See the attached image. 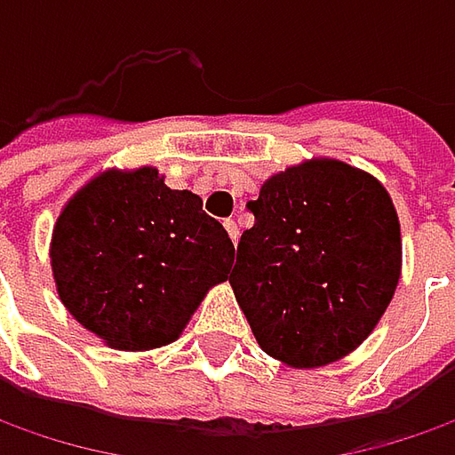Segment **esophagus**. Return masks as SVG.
<instances>
[{
  "label": "esophagus",
  "instance_id": "34e87169",
  "mask_svg": "<svg viewBox=\"0 0 455 455\" xmlns=\"http://www.w3.org/2000/svg\"><path fill=\"white\" fill-rule=\"evenodd\" d=\"M224 227H227L231 242L236 244V242H239V227H236V221H234V219H227V221H224Z\"/></svg>",
  "mask_w": 455,
  "mask_h": 455
}]
</instances>
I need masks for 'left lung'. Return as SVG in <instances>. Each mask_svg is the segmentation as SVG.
Returning a JSON list of instances; mask_svg holds the SVG:
<instances>
[{"label":"left lung","mask_w":455,"mask_h":455,"mask_svg":"<svg viewBox=\"0 0 455 455\" xmlns=\"http://www.w3.org/2000/svg\"><path fill=\"white\" fill-rule=\"evenodd\" d=\"M228 275L257 344L295 369L339 362L379 323L403 267L385 186L341 160H306L249 201Z\"/></svg>","instance_id":"1"}]
</instances>
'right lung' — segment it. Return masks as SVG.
<instances>
[{
    "label": "right lung",
    "instance_id": "1",
    "mask_svg": "<svg viewBox=\"0 0 455 455\" xmlns=\"http://www.w3.org/2000/svg\"><path fill=\"white\" fill-rule=\"evenodd\" d=\"M234 244L190 190L155 168L107 170L60 211L50 265L70 315L122 351L175 341L208 287L227 280Z\"/></svg>",
    "mask_w": 455,
    "mask_h": 455
}]
</instances>
